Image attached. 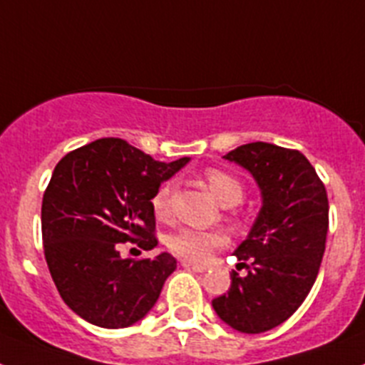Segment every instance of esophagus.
I'll return each instance as SVG.
<instances>
[{
	"label": "esophagus",
	"instance_id": "34e87169",
	"mask_svg": "<svg viewBox=\"0 0 365 365\" xmlns=\"http://www.w3.org/2000/svg\"><path fill=\"white\" fill-rule=\"evenodd\" d=\"M182 267L188 270H193V272H206L208 267L201 265V263H195V261H190V259H182Z\"/></svg>",
	"mask_w": 365,
	"mask_h": 365
}]
</instances>
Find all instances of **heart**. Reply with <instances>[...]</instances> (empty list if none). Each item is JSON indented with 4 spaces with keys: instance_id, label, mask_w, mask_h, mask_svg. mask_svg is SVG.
Segmentation results:
<instances>
[{
    "instance_id": "heart-1",
    "label": "heart",
    "mask_w": 365,
    "mask_h": 365,
    "mask_svg": "<svg viewBox=\"0 0 365 365\" xmlns=\"http://www.w3.org/2000/svg\"><path fill=\"white\" fill-rule=\"evenodd\" d=\"M205 182L215 201L221 206L240 205L243 201L245 188L237 177L230 173L222 172V170H208L205 173ZM170 197H172V185L164 182L159 188L155 190L151 195V208H153L157 217H166L170 212ZM168 248L172 250L175 256L185 257V259L202 263L212 254L227 245V235L221 230H193V228H179L172 232L166 240Z\"/></svg>"
}]
</instances>
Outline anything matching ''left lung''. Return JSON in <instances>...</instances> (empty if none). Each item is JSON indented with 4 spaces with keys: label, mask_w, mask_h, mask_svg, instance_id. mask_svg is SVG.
I'll use <instances>...</instances> for the list:
<instances>
[{
    "label": "left lung",
    "mask_w": 365,
    "mask_h": 365,
    "mask_svg": "<svg viewBox=\"0 0 365 365\" xmlns=\"http://www.w3.org/2000/svg\"><path fill=\"white\" fill-rule=\"evenodd\" d=\"M222 159L250 172L261 208L234 250L247 276L232 272L230 289L212 307L235 331L259 334L291 318L314 285L329 228L327 192L298 150L250 143Z\"/></svg>",
    "instance_id": "8db88e82"
}]
</instances>
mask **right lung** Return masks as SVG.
Instances as JSON below:
<instances>
[{"mask_svg": "<svg viewBox=\"0 0 365 365\" xmlns=\"http://www.w3.org/2000/svg\"><path fill=\"white\" fill-rule=\"evenodd\" d=\"M190 157L159 163L122 138H98L54 168L41 202L47 267L67 307L98 327H130L159 299L177 259H122L118 243L157 247L151 195Z\"/></svg>", "mask_w": 365, "mask_h": 365, "instance_id": "right-lung-1", "label": "right lung"}]
</instances>
